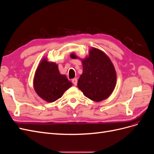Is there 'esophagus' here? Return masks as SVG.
<instances>
[{
  "mask_svg": "<svg viewBox=\"0 0 154 154\" xmlns=\"http://www.w3.org/2000/svg\"><path fill=\"white\" fill-rule=\"evenodd\" d=\"M72 82L73 84L74 85H77V82H78V80H77V78H73L72 80Z\"/></svg>",
  "mask_w": 154,
  "mask_h": 154,
  "instance_id": "1",
  "label": "esophagus"
}]
</instances>
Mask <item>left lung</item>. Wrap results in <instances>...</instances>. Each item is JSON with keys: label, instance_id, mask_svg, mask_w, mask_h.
I'll return each instance as SVG.
<instances>
[{"label": "left lung", "instance_id": "8db88e82", "mask_svg": "<svg viewBox=\"0 0 154 154\" xmlns=\"http://www.w3.org/2000/svg\"><path fill=\"white\" fill-rule=\"evenodd\" d=\"M72 58H76L71 54ZM83 73L78 79V87L87 97L94 101L107 98L114 91L116 73L107 56L93 48L88 57L82 60Z\"/></svg>", "mask_w": 154, "mask_h": 154}]
</instances>
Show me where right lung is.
Wrapping results in <instances>:
<instances>
[{
    "label": "right lung",
    "mask_w": 154,
    "mask_h": 154,
    "mask_svg": "<svg viewBox=\"0 0 154 154\" xmlns=\"http://www.w3.org/2000/svg\"><path fill=\"white\" fill-rule=\"evenodd\" d=\"M72 86L66 75L60 74L55 63L42 60L34 78V88L38 95L48 102L60 98L63 92Z\"/></svg>",
    "instance_id": "add662e5"
}]
</instances>
